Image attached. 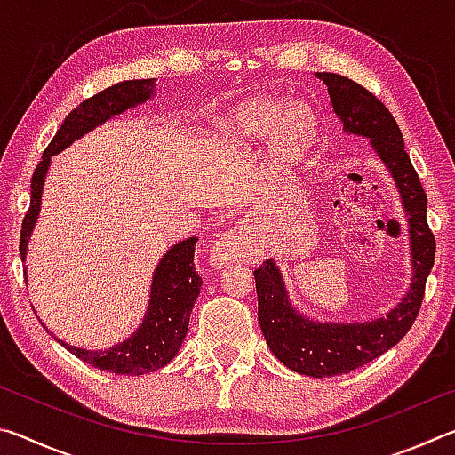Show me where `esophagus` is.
<instances>
[{
  "label": "esophagus",
  "instance_id": "34e87169",
  "mask_svg": "<svg viewBox=\"0 0 455 455\" xmlns=\"http://www.w3.org/2000/svg\"><path fill=\"white\" fill-rule=\"evenodd\" d=\"M257 235L255 228L251 225H235L230 227L227 233H222L217 241H214L211 249V263L214 267L227 265L235 259H243L251 255V251L255 249Z\"/></svg>",
  "mask_w": 455,
  "mask_h": 455
}]
</instances>
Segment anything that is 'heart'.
I'll use <instances>...</instances> for the list:
<instances>
[{
  "label": "heart",
  "mask_w": 455,
  "mask_h": 455,
  "mask_svg": "<svg viewBox=\"0 0 455 455\" xmlns=\"http://www.w3.org/2000/svg\"><path fill=\"white\" fill-rule=\"evenodd\" d=\"M281 110V102H275V100H260V102L251 104L246 110L243 112V130L246 134L257 136V138H265L271 134L273 128V136L275 140L284 146H292L299 136H301V124H299V116L305 110V106L295 104L283 110L280 118L275 123L274 116ZM275 126H272V122Z\"/></svg>",
  "instance_id": "heart-1"
}]
</instances>
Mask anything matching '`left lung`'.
Here are the masks:
<instances>
[{
	"label": "left lung",
	"instance_id": "8db88e82",
	"mask_svg": "<svg viewBox=\"0 0 455 455\" xmlns=\"http://www.w3.org/2000/svg\"><path fill=\"white\" fill-rule=\"evenodd\" d=\"M345 134L363 136L394 179L407 217L411 283L394 309L369 321H319L307 317L291 301L279 265L265 260L255 271L259 325L273 355L299 375L323 379L349 373L383 355L410 331L423 301L435 259V241L427 227V196L405 152L403 136L391 112L371 92L345 76L317 72Z\"/></svg>",
	"mask_w": 455,
	"mask_h": 455
}]
</instances>
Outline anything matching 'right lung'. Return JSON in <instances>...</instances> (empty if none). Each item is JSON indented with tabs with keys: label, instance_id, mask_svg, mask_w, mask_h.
Listing matches in <instances>:
<instances>
[{
	"label": "right lung",
	"instance_id": "right-lung-1",
	"mask_svg": "<svg viewBox=\"0 0 455 455\" xmlns=\"http://www.w3.org/2000/svg\"><path fill=\"white\" fill-rule=\"evenodd\" d=\"M154 88H156L154 78L118 82L100 94L84 100L78 108L68 114L64 124L60 126L48 148L44 150L40 164L32 176V200H29V211L21 225L20 238V255L24 263L28 243L42 211L44 182L53 154H60L74 140L92 132L96 126H102L104 122L112 120L118 114L144 104L154 96ZM196 241V236H190L187 241L176 243L160 259L152 275L150 299L144 319L126 341L104 351H92L60 341L53 333L52 337L84 363L116 375H142L171 363L187 337L190 311L195 307L200 287H203V279L195 268ZM24 275L28 276V271H24Z\"/></svg>",
	"mask_w": 455,
	"mask_h": 455
}]
</instances>
